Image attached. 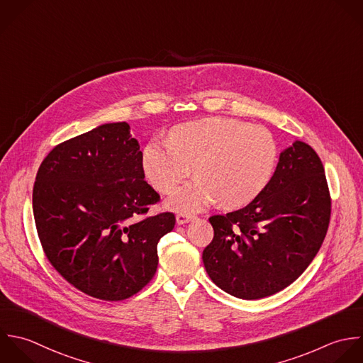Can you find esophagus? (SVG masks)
Listing matches in <instances>:
<instances>
[{"instance_id":"1","label":"esophagus","mask_w":363,"mask_h":363,"mask_svg":"<svg viewBox=\"0 0 363 363\" xmlns=\"http://www.w3.org/2000/svg\"><path fill=\"white\" fill-rule=\"evenodd\" d=\"M195 219V215H191V213H178L177 215V223L178 225H184V223H188L191 220Z\"/></svg>"}]
</instances>
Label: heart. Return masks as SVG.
<instances>
[{"mask_svg":"<svg viewBox=\"0 0 363 363\" xmlns=\"http://www.w3.org/2000/svg\"><path fill=\"white\" fill-rule=\"evenodd\" d=\"M277 154L267 128L211 117L174 127L168 141L151 140L143 151V168L157 191L171 194L195 167L198 178L168 199L175 211L195 212L216 201L225 208H239L267 186Z\"/></svg>","mask_w":363,"mask_h":363,"instance_id":"b5f03b06","label":"heart"}]
</instances>
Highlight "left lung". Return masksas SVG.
<instances>
[{
    "label": "left lung",
    "mask_w": 363,
    "mask_h": 363,
    "mask_svg": "<svg viewBox=\"0 0 363 363\" xmlns=\"http://www.w3.org/2000/svg\"><path fill=\"white\" fill-rule=\"evenodd\" d=\"M331 195L318 154L296 141L280 155L262 194L247 206L209 218L213 239L202 260L212 281L243 300L273 296L296 281L318 253Z\"/></svg>",
    "instance_id": "8db88e82"
}]
</instances>
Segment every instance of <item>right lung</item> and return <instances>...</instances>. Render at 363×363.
<instances>
[{
	"label": "right lung",
	"mask_w": 363,
	"mask_h": 363,
	"mask_svg": "<svg viewBox=\"0 0 363 363\" xmlns=\"http://www.w3.org/2000/svg\"><path fill=\"white\" fill-rule=\"evenodd\" d=\"M158 201L125 121L57 144L32 192L49 263L73 287L104 301L130 298L154 277L157 245L175 226L171 212L147 215Z\"/></svg>",
	"instance_id": "right-lung-1"
}]
</instances>
